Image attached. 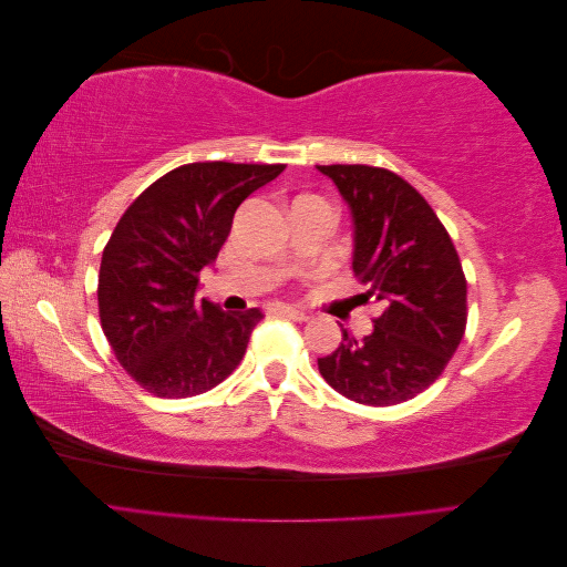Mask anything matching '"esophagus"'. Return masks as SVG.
I'll return each mask as SVG.
<instances>
[{
  "label": "esophagus",
  "mask_w": 567,
  "mask_h": 567,
  "mask_svg": "<svg viewBox=\"0 0 567 567\" xmlns=\"http://www.w3.org/2000/svg\"><path fill=\"white\" fill-rule=\"evenodd\" d=\"M277 312L288 317V319H296V321H307V315L302 310H298V307H288V305H277Z\"/></svg>",
  "instance_id": "obj_1"
}]
</instances>
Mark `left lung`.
Here are the masks:
<instances>
[{
    "label": "left lung",
    "mask_w": 567,
    "mask_h": 567,
    "mask_svg": "<svg viewBox=\"0 0 567 567\" xmlns=\"http://www.w3.org/2000/svg\"><path fill=\"white\" fill-rule=\"evenodd\" d=\"M348 203L352 271L381 315L373 331L319 359L342 398L390 406L416 398L447 367L466 331V277L427 200L390 169L317 165Z\"/></svg>",
    "instance_id": "obj_1"
}]
</instances>
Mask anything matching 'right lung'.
I'll use <instances>...</instances> for the list:
<instances>
[{
    "instance_id": "add662e5",
    "label": "right lung",
    "mask_w": 567,
    "mask_h": 567,
    "mask_svg": "<svg viewBox=\"0 0 567 567\" xmlns=\"http://www.w3.org/2000/svg\"><path fill=\"white\" fill-rule=\"evenodd\" d=\"M284 165L188 163L153 182L120 217L99 271V317L117 362L158 398H194L241 362L265 315L196 300L198 274L234 213Z\"/></svg>"
}]
</instances>
